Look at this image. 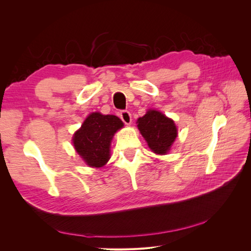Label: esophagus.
<instances>
[{
	"label": "esophagus",
	"mask_w": 251,
	"mask_h": 251,
	"mask_svg": "<svg viewBox=\"0 0 251 251\" xmlns=\"http://www.w3.org/2000/svg\"><path fill=\"white\" fill-rule=\"evenodd\" d=\"M120 118L126 125H131V123H132L131 113L128 111H121L120 112Z\"/></svg>",
	"instance_id": "1"
}]
</instances>
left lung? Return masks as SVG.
<instances>
[{"label":"left lung","instance_id":"left-lung-1","mask_svg":"<svg viewBox=\"0 0 251 251\" xmlns=\"http://www.w3.org/2000/svg\"><path fill=\"white\" fill-rule=\"evenodd\" d=\"M137 124L138 130L155 154L168 153L177 138L178 130L174 120L159 111L148 110L146 115L138 118Z\"/></svg>","mask_w":251,"mask_h":251}]
</instances>
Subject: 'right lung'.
<instances>
[{
    "label": "right lung",
    "instance_id": "obj_1",
    "mask_svg": "<svg viewBox=\"0 0 251 251\" xmlns=\"http://www.w3.org/2000/svg\"><path fill=\"white\" fill-rule=\"evenodd\" d=\"M123 126L124 123L115 115L91 113L73 135L74 149L91 168H102L110 159L113 136Z\"/></svg>",
    "mask_w": 251,
    "mask_h": 251
}]
</instances>
